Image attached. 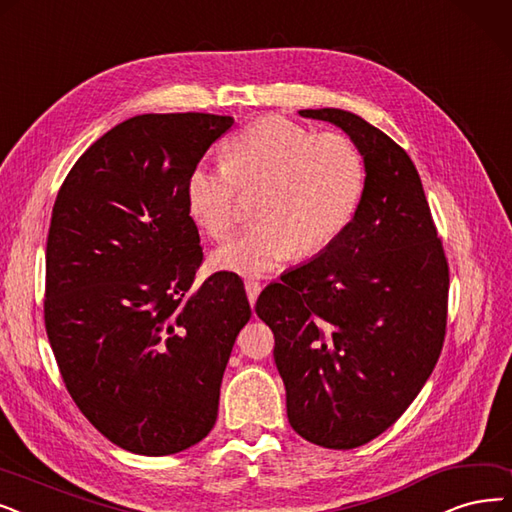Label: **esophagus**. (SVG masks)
<instances>
[{"label": "esophagus", "mask_w": 512, "mask_h": 512, "mask_svg": "<svg viewBox=\"0 0 512 512\" xmlns=\"http://www.w3.org/2000/svg\"><path fill=\"white\" fill-rule=\"evenodd\" d=\"M260 283L256 281V279H248L245 281V294H248V300H250V304L254 306L256 304V300H258V296H260Z\"/></svg>", "instance_id": "1"}]
</instances>
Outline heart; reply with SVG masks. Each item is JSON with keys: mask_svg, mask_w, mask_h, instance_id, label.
Returning a JSON list of instances; mask_svg holds the SVG:
<instances>
[{"mask_svg": "<svg viewBox=\"0 0 512 512\" xmlns=\"http://www.w3.org/2000/svg\"><path fill=\"white\" fill-rule=\"evenodd\" d=\"M363 187L365 166L349 136L315 134L296 121L264 117L231 138L227 161H199L185 195L191 218L216 241L237 229L239 191L258 195V224L216 250L212 264L267 273L296 254L330 248L351 224Z\"/></svg>", "mask_w": 512, "mask_h": 512, "instance_id": "1", "label": "heart"}]
</instances>
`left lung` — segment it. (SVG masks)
<instances>
[{
  "label": "left lung",
  "instance_id": "obj_1",
  "mask_svg": "<svg viewBox=\"0 0 512 512\" xmlns=\"http://www.w3.org/2000/svg\"><path fill=\"white\" fill-rule=\"evenodd\" d=\"M298 113L349 134L365 187L346 231L264 288L256 315L275 336L294 431L353 449L395 424L435 370L449 269L410 155L355 113Z\"/></svg>",
  "mask_w": 512,
  "mask_h": 512
}]
</instances>
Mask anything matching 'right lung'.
<instances>
[{
  "instance_id": "obj_1",
  "label": "right lung",
  "mask_w": 512,
  "mask_h": 512,
  "mask_svg": "<svg viewBox=\"0 0 512 512\" xmlns=\"http://www.w3.org/2000/svg\"><path fill=\"white\" fill-rule=\"evenodd\" d=\"M233 117L147 113L81 155L60 187L46 245L44 319L69 395L132 454L206 437L252 311L243 281L203 260L187 178Z\"/></svg>"
}]
</instances>
